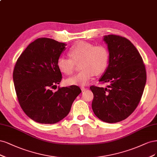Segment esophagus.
<instances>
[{"label":"esophagus","instance_id":"obj_1","mask_svg":"<svg viewBox=\"0 0 157 157\" xmlns=\"http://www.w3.org/2000/svg\"><path fill=\"white\" fill-rule=\"evenodd\" d=\"M87 89V87H84V86H82V87H81V89H82V90H85V89Z\"/></svg>","mask_w":157,"mask_h":157}]
</instances>
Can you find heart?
Listing matches in <instances>:
<instances>
[{
	"instance_id": "obj_1",
	"label": "heart",
	"mask_w": 157,
	"mask_h": 157,
	"mask_svg": "<svg viewBox=\"0 0 157 157\" xmlns=\"http://www.w3.org/2000/svg\"><path fill=\"white\" fill-rule=\"evenodd\" d=\"M70 57H60L57 62V67L62 73L71 75L77 63L80 62L82 70L67 80L69 85H84L93 77L103 74L108 68L109 54L108 48L104 45H94L85 41H80L70 48Z\"/></svg>"
}]
</instances>
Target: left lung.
I'll return each instance as SVG.
<instances>
[{"mask_svg": "<svg viewBox=\"0 0 157 157\" xmlns=\"http://www.w3.org/2000/svg\"><path fill=\"white\" fill-rule=\"evenodd\" d=\"M104 40L109 53V65L99 82L107 88L92 85V109L104 122L115 123L127 118L138 105L146 83L142 57L129 40L109 34Z\"/></svg>", "mask_w": 157, "mask_h": 157, "instance_id": "8db88e82", "label": "left lung"}]
</instances>
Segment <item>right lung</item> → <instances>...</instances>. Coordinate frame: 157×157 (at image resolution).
I'll use <instances>...</instances> for the list:
<instances>
[{"mask_svg": "<svg viewBox=\"0 0 157 157\" xmlns=\"http://www.w3.org/2000/svg\"><path fill=\"white\" fill-rule=\"evenodd\" d=\"M65 46L51 38H38L24 50L15 65L13 79L19 104L37 123L54 124L61 121L82 92L77 85L52 90L61 82L57 62Z\"/></svg>", "mask_w": 157, "mask_h": 157, "instance_id": "add662e5", "label": "right lung"}]
</instances>
